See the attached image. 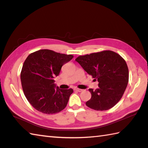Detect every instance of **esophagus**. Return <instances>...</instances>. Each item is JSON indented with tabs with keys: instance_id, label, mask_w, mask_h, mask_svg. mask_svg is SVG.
Masks as SVG:
<instances>
[{
	"instance_id": "esophagus-1",
	"label": "esophagus",
	"mask_w": 148,
	"mask_h": 148,
	"mask_svg": "<svg viewBox=\"0 0 148 148\" xmlns=\"http://www.w3.org/2000/svg\"><path fill=\"white\" fill-rule=\"evenodd\" d=\"M75 90H76L77 92H82V91H83V89H78V88H76V89H75Z\"/></svg>"
}]
</instances>
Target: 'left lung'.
Instances as JSON below:
<instances>
[{"instance_id": "obj_1", "label": "left lung", "mask_w": 148, "mask_h": 148, "mask_svg": "<svg viewBox=\"0 0 148 148\" xmlns=\"http://www.w3.org/2000/svg\"><path fill=\"white\" fill-rule=\"evenodd\" d=\"M75 61L99 82L98 89H89L91 98L86 103L87 106L96 110L113 107L128 85L129 71L124 59L113 51L105 50L80 56Z\"/></svg>"}]
</instances>
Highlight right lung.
<instances>
[{"label": "right lung", "mask_w": 148, "mask_h": 148, "mask_svg": "<svg viewBox=\"0 0 148 148\" xmlns=\"http://www.w3.org/2000/svg\"><path fill=\"white\" fill-rule=\"evenodd\" d=\"M73 57L47 49L38 50L27 57L20 79L24 95L35 109L52 114L66 107L73 90L59 89L54 84L53 78L58 76L62 66Z\"/></svg>", "instance_id": "1"}]
</instances>
